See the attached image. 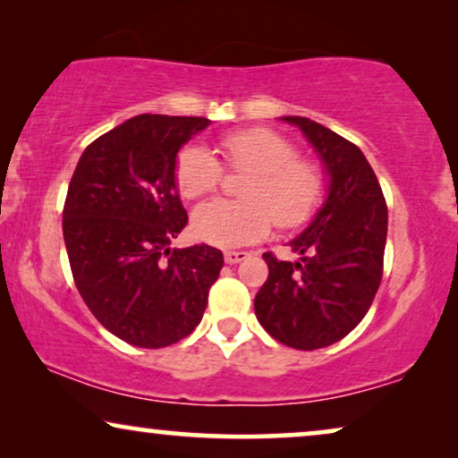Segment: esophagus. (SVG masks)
Here are the masks:
<instances>
[{
    "instance_id": "34e87169",
    "label": "esophagus",
    "mask_w": 458,
    "mask_h": 458,
    "mask_svg": "<svg viewBox=\"0 0 458 458\" xmlns=\"http://www.w3.org/2000/svg\"><path fill=\"white\" fill-rule=\"evenodd\" d=\"M247 258H249L247 251H225V253H224L225 264H230V266L241 264V261H245Z\"/></svg>"
}]
</instances>
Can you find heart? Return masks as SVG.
<instances>
[{
	"label": "heart",
	"instance_id": "1",
	"mask_svg": "<svg viewBox=\"0 0 458 458\" xmlns=\"http://www.w3.org/2000/svg\"><path fill=\"white\" fill-rule=\"evenodd\" d=\"M230 169L249 172L241 197L213 199L192 213V233L216 247H242L267 236L272 224L291 230L308 224L325 200V178L314 163L297 158V148L280 133L253 127L222 138ZM222 182L217 157L203 144H188L175 158V184L182 197L197 199Z\"/></svg>",
	"mask_w": 458,
	"mask_h": 458
}]
</instances>
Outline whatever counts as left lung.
Masks as SVG:
<instances>
[{
	"label": "left lung",
	"mask_w": 458,
	"mask_h": 458,
	"mask_svg": "<svg viewBox=\"0 0 458 458\" xmlns=\"http://www.w3.org/2000/svg\"><path fill=\"white\" fill-rule=\"evenodd\" d=\"M300 127L327 174L325 203L289 242L297 261L264 253L267 280L255 295L259 325L280 344L318 350L337 344L367 316L383 276L387 205L356 144L306 117Z\"/></svg>",
	"instance_id": "left-lung-1"
}]
</instances>
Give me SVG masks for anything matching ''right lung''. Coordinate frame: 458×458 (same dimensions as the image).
<instances>
[{"label":"right lung","mask_w":458,"mask_h":458,"mask_svg":"<svg viewBox=\"0 0 458 458\" xmlns=\"http://www.w3.org/2000/svg\"><path fill=\"white\" fill-rule=\"evenodd\" d=\"M205 117L138 114L79 158L63 211L72 278L102 327L136 347H167L203 318L224 255L172 249L188 224L175 184L182 146Z\"/></svg>","instance_id":"right-lung-1"}]
</instances>
